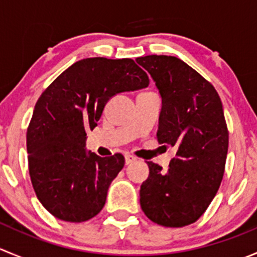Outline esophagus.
I'll return each instance as SVG.
<instances>
[{"label":"esophagus","instance_id":"esophagus-1","mask_svg":"<svg viewBox=\"0 0 257 257\" xmlns=\"http://www.w3.org/2000/svg\"><path fill=\"white\" fill-rule=\"evenodd\" d=\"M136 160H137L136 157H133V155H131V154H125V164L126 165L132 164V163H134Z\"/></svg>","mask_w":257,"mask_h":257}]
</instances>
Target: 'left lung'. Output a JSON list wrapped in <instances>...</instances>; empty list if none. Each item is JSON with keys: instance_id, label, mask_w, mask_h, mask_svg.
Instances as JSON below:
<instances>
[{"instance_id": "left-lung-1", "label": "left lung", "mask_w": 257, "mask_h": 257, "mask_svg": "<svg viewBox=\"0 0 257 257\" xmlns=\"http://www.w3.org/2000/svg\"><path fill=\"white\" fill-rule=\"evenodd\" d=\"M136 61L162 97L158 142L177 150L167 172L147 162L142 210L162 226H186L205 212L224 175L229 133L221 100L208 80L177 57L153 54Z\"/></svg>"}]
</instances>
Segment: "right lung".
Returning a JSON list of instances; mask_svg holds the SVG:
<instances>
[{"label": "right lung", "instance_id": "add662e5", "mask_svg": "<svg viewBox=\"0 0 257 257\" xmlns=\"http://www.w3.org/2000/svg\"><path fill=\"white\" fill-rule=\"evenodd\" d=\"M148 84L133 59L94 57L72 64L42 93L27 129L28 168L38 200L54 217L82 222L103 209L124 157L87 152L85 131L97 126L110 98Z\"/></svg>", "mask_w": 257, "mask_h": 257}]
</instances>
